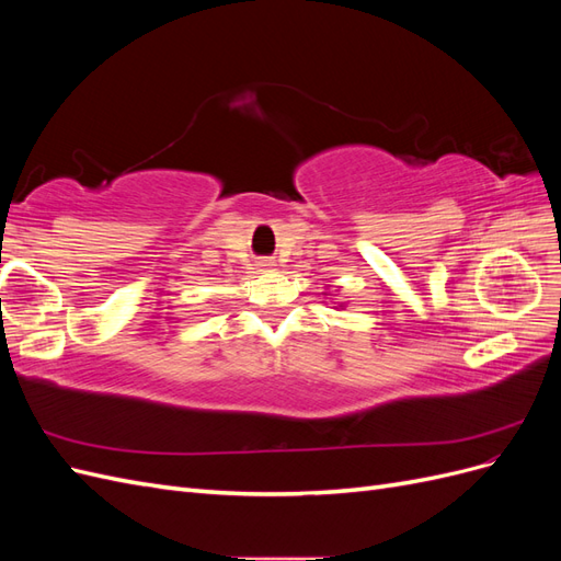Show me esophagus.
Segmentation results:
<instances>
[{"label": "esophagus", "instance_id": "1", "mask_svg": "<svg viewBox=\"0 0 561 561\" xmlns=\"http://www.w3.org/2000/svg\"><path fill=\"white\" fill-rule=\"evenodd\" d=\"M260 271H271V268H274L276 266V262L274 260H260Z\"/></svg>", "mask_w": 561, "mask_h": 561}]
</instances>
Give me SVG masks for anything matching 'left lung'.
<instances>
[{
  "instance_id": "left-lung-1",
  "label": "left lung",
  "mask_w": 561,
  "mask_h": 561,
  "mask_svg": "<svg viewBox=\"0 0 561 561\" xmlns=\"http://www.w3.org/2000/svg\"><path fill=\"white\" fill-rule=\"evenodd\" d=\"M336 309H344V304H336Z\"/></svg>"
}]
</instances>
